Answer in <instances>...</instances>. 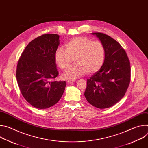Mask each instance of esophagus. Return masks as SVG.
Masks as SVG:
<instances>
[{
    "instance_id": "esophagus-1",
    "label": "esophagus",
    "mask_w": 148,
    "mask_h": 148,
    "mask_svg": "<svg viewBox=\"0 0 148 148\" xmlns=\"http://www.w3.org/2000/svg\"><path fill=\"white\" fill-rule=\"evenodd\" d=\"M75 81V79H68L67 80V82L69 83V84H71V83H73V82H74Z\"/></svg>"
}]
</instances>
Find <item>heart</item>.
<instances>
[{"instance_id":"heart-1","label":"heart","mask_w":148,"mask_h":148,"mask_svg":"<svg viewBox=\"0 0 148 148\" xmlns=\"http://www.w3.org/2000/svg\"><path fill=\"white\" fill-rule=\"evenodd\" d=\"M66 50L58 47L54 53L56 64L61 69L70 67L74 59L75 64L63 74L65 78H77L87 72L93 74L99 70L104 60L105 50L99 41H92L84 36L74 37L65 44Z\"/></svg>"}]
</instances>
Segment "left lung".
<instances>
[{
	"mask_svg": "<svg viewBox=\"0 0 148 148\" xmlns=\"http://www.w3.org/2000/svg\"><path fill=\"white\" fill-rule=\"evenodd\" d=\"M101 41L105 59L99 70L87 79L84 95L94 107L104 109L119 102L125 94L131 81L130 61L121 45L110 36L92 33Z\"/></svg>",
	"mask_w": 148,
	"mask_h": 148,
	"instance_id": "8db88e82",
	"label": "left lung"
}]
</instances>
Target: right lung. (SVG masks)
I'll return each instance as SVG.
<instances>
[{
    "label": "right lung",
    "instance_id": "right-lung-1",
    "mask_svg": "<svg viewBox=\"0 0 148 148\" xmlns=\"http://www.w3.org/2000/svg\"><path fill=\"white\" fill-rule=\"evenodd\" d=\"M56 34L41 35L28 44L18 60L16 78L25 99L38 109H46L58 102L66 82L51 81L58 75L54 60L60 45Z\"/></svg>",
    "mask_w": 148,
    "mask_h": 148
}]
</instances>
